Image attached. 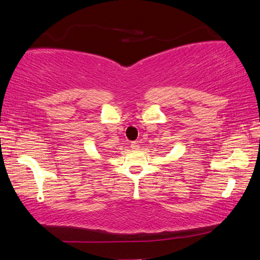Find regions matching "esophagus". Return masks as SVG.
<instances>
[{
	"label": "esophagus",
	"instance_id": "esophagus-1",
	"mask_svg": "<svg viewBox=\"0 0 260 260\" xmlns=\"http://www.w3.org/2000/svg\"><path fill=\"white\" fill-rule=\"evenodd\" d=\"M131 149L133 151H138L140 149V145L138 142H132L131 143Z\"/></svg>",
	"mask_w": 260,
	"mask_h": 260
}]
</instances>
